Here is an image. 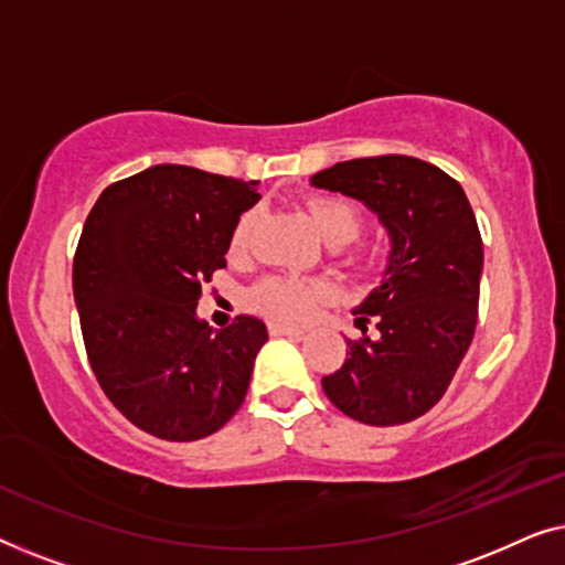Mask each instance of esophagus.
I'll use <instances>...</instances> for the list:
<instances>
[{"instance_id": "1", "label": "esophagus", "mask_w": 565, "mask_h": 565, "mask_svg": "<svg viewBox=\"0 0 565 565\" xmlns=\"http://www.w3.org/2000/svg\"><path fill=\"white\" fill-rule=\"evenodd\" d=\"M269 334H282V337H303L306 331L300 327H290V323H269Z\"/></svg>"}]
</instances>
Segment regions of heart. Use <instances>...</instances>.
<instances>
[{"instance_id": "1", "label": "heart", "mask_w": 565, "mask_h": 565, "mask_svg": "<svg viewBox=\"0 0 565 565\" xmlns=\"http://www.w3.org/2000/svg\"><path fill=\"white\" fill-rule=\"evenodd\" d=\"M308 215H311L313 226L319 234L327 238V244L334 246L337 257L352 269H367L370 257L365 249L358 246H342L352 238L360 236L362 226H365V215L352 200L339 195H316L308 200ZM259 215L257 211H246L242 218L236 221L234 231H231L228 249L234 257L249 252L252 236L257 231ZM329 292V285L323 280H306V277H267L257 288L252 290V300L259 311H265L275 319L285 321H300L313 311V306Z\"/></svg>"}]
</instances>
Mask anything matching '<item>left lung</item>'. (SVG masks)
<instances>
[{
    "label": "left lung",
    "instance_id": "1",
    "mask_svg": "<svg viewBox=\"0 0 565 565\" xmlns=\"http://www.w3.org/2000/svg\"><path fill=\"white\" fill-rule=\"evenodd\" d=\"M316 188L358 198L391 234L383 285L358 308L362 339L321 385L370 427L419 419L445 396L478 323L483 242L460 182L429 161L385 153L339 161ZM376 337H366V323Z\"/></svg>",
    "mask_w": 565,
    "mask_h": 565
}]
</instances>
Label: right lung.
<instances>
[{"label":"right lung","instance_id":"1","mask_svg":"<svg viewBox=\"0 0 565 565\" xmlns=\"http://www.w3.org/2000/svg\"><path fill=\"white\" fill-rule=\"evenodd\" d=\"M257 200V182L159 164L105 188L84 221L74 254L84 350L113 406L153 437L203 439L246 396L267 327L238 316L213 331L195 306Z\"/></svg>","mask_w":565,"mask_h":565}]
</instances>
